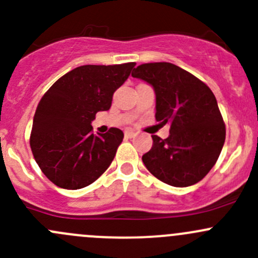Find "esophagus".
Instances as JSON below:
<instances>
[{
	"instance_id": "1",
	"label": "esophagus",
	"mask_w": 258,
	"mask_h": 258,
	"mask_svg": "<svg viewBox=\"0 0 258 258\" xmlns=\"http://www.w3.org/2000/svg\"><path fill=\"white\" fill-rule=\"evenodd\" d=\"M124 136H126L127 139H132V137L136 136V134H135L134 131H124Z\"/></svg>"
}]
</instances>
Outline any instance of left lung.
Here are the masks:
<instances>
[{"instance_id": "obj_1", "label": "left lung", "mask_w": 258, "mask_h": 258, "mask_svg": "<svg viewBox=\"0 0 258 258\" xmlns=\"http://www.w3.org/2000/svg\"><path fill=\"white\" fill-rule=\"evenodd\" d=\"M132 77L152 86L156 119L171 126L166 140L152 136V147L142 156L146 168L171 186L200 182L215 166L226 137L213 92L194 75L168 62L140 64Z\"/></svg>"}]
</instances>
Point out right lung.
I'll return each mask as SVG.
<instances>
[{
  "instance_id": "right-lung-1",
  "label": "right lung",
  "mask_w": 258,
  "mask_h": 258,
  "mask_svg": "<svg viewBox=\"0 0 258 258\" xmlns=\"http://www.w3.org/2000/svg\"><path fill=\"white\" fill-rule=\"evenodd\" d=\"M135 64L80 66L57 80L41 98L30 145L37 165L56 186L83 188L111 165L123 132L110 128L93 135L91 123L96 113L110 110L113 92Z\"/></svg>"
}]
</instances>
